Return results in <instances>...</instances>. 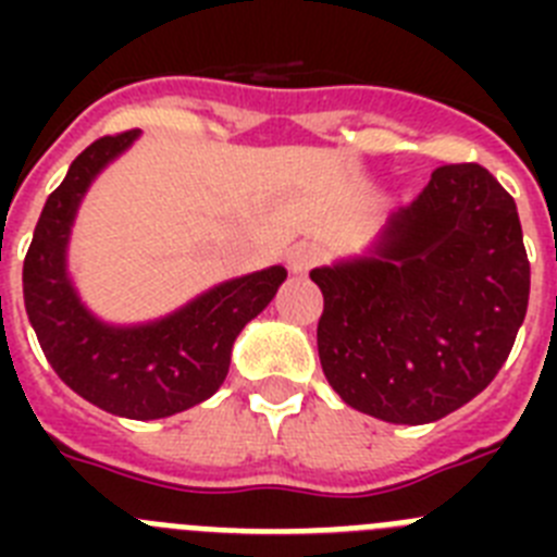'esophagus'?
Segmentation results:
<instances>
[{
  "mask_svg": "<svg viewBox=\"0 0 557 557\" xmlns=\"http://www.w3.org/2000/svg\"><path fill=\"white\" fill-rule=\"evenodd\" d=\"M318 256H321V250L314 248V245H309V243L293 245V248H289V253H287L289 273L304 275L309 268H312L314 262H318Z\"/></svg>",
  "mask_w": 557,
  "mask_h": 557,
  "instance_id": "1",
  "label": "esophagus"
}]
</instances>
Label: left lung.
I'll list each match as a JSON object with an SVG mask.
<instances>
[{
	"label": "left lung",
	"mask_w": 557,
	"mask_h": 557,
	"mask_svg": "<svg viewBox=\"0 0 557 557\" xmlns=\"http://www.w3.org/2000/svg\"><path fill=\"white\" fill-rule=\"evenodd\" d=\"M318 354L343 401L387 424H432L505 366L530 298L519 211L480 164L432 172L362 253L309 273Z\"/></svg>",
	"instance_id": "obj_1"
}]
</instances>
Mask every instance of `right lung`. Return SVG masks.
<instances>
[{
	"mask_svg": "<svg viewBox=\"0 0 557 557\" xmlns=\"http://www.w3.org/2000/svg\"><path fill=\"white\" fill-rule=\"evenodd\" d=\"M139 136H106L72 161L44 203L22 282L29 326L58 376L111 416L152 421L220 391L236 337L273 301L287 270L270 264L220 282L152 321L111 323L91 312L69 273V239L86 191Z\"/></svg>",
	"mask_w": 557,
	"mask_h": 557,
	"instance_id": "obj_1",
	"label": "right lung"
}]
</instances>
